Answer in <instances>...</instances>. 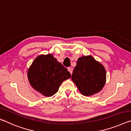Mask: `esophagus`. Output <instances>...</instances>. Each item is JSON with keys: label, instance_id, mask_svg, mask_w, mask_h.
<instances>
[{"label": "esophagus", "instance_id": "34e87169", "mask_svg": "<svg viewBox=\"0 0 131 131\" xmlns=\"http://www.w3.org/2000/svg\"><path fill=\"white\" fill-rule=\"evenodd\" d=\"M68 71L70 72V74H72V72H73V70H72V68H70V67L68 68Z\"/></svg>", "mask_w": 131, "mask_h": 131}]
</instances>
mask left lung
I'll return each instance as SVG.
<instances>
[{"instance_id":"1","label":"left lung","mask_w":131,"mask_h":131,"mask_svg":"<svg viewBox=\"0 0 131 131\" xmlns=\"http://www.w3.org/2000/svg\"><path fill=\"white\" fill-rule=\"evenodd\" d=\"M71 79L83 95L89 96L103 89L106 82V72L92 56H84L78 59Z\"/></svg>"}]
</instances>
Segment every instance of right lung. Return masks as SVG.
Listing matches in <instances>:
<instances>
[{"instance_id":"1","label":"right lung","mask_w":131,"mask_h":131,"mask_svg":"<svg viewBox=\"0 0 131 131\" xmlns=\"http://www.w3.org/2000/svg\"><path fill=\"white\" fill-rule=\"evenodd\" d=\"M27 76L35 90L45 96L51 97L71 74L52 55L48 54L39 55L34 59L28 69Z\"/></svg>"}]
</instances>
